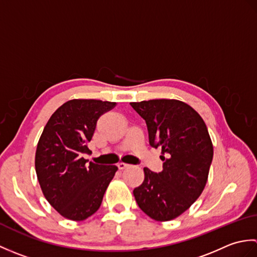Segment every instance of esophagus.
<instances>
[{"label": "esophagus", "mask_w": 257, "mask_h": 257, "mask_svg": "<svg viewBox=\"0 0 257 257\" xmlns=\"http://www.w3.org/2000/svg\"><path fill=\"white\" fill-rule=\"evenodd\" d=\"M117 167L119 168V170H123V169L128 168L129 165H127V163H123V162H119L118 165H117Z\"/></svg>", "instance_id": "34e87169"}]
</instances>
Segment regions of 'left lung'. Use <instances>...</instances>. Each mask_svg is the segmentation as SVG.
<instances>
[{"label": "left lung", "mask_w": 257, "mask_h": 257, "mask_svg": "<svg viewBox=\"0 0 257 257\" xmlns=\"http://www.w3.org/2000/svg\"><path fill=\"white\" fill-rule=\"evenodd\" d=\"M145 119L149 144L160 148L163 170L144 168L145 180L134 190L135 199L156 221L176 219L203 191L213 159V145L206 124L188 103L177 99L130 102Z\"/></svg>", "instance_id": "left-lung-1"}]
</instances>
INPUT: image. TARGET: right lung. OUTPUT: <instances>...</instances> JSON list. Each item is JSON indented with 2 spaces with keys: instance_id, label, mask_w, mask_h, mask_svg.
<instances>
[{
  "instance_id": "right-lung-1",
  "label": "right lung",
  "mask_w": 257,
  "mask_h": 257,
  "mask_svg": "<svg viewBox=\"0 0 257 257\" xmlns=\"http://www.w3.org/2000/svg\"><path fill=\"white\" fill-rule=\"evenodd\" d=\"M116 102L72 99L52 114L38 140L35 170L43 194L59 214L83 221L99 209L118 170L116 166L97 165L83 158L97 120Z\"/></svg>"
}]
</instances>
